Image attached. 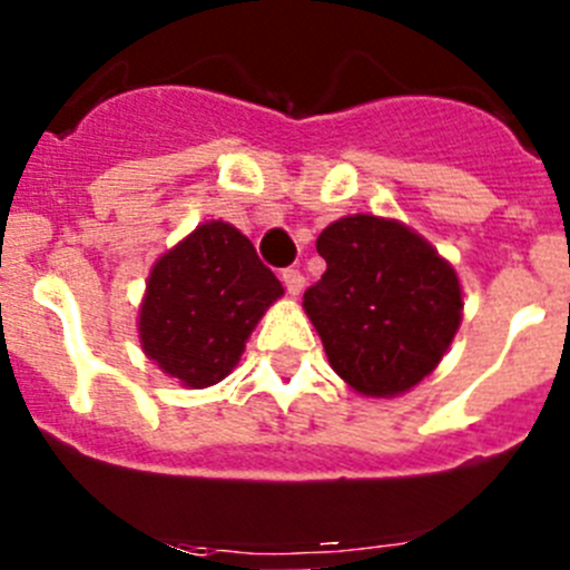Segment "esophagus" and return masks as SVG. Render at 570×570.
<instances>
[{
	"label": "esophagus",
	"mask_w": 570,
	"mask_h": 570,
	"mask_svg": "<svg viewBox=\"0 0 570 570\" xmlns=\"http://www.w3.org/2000/svg\"><path fill=\"white\" fill-rule=\"evenodd\" d=\"M282 285H285V291H288L291 296H299L302 288H305V276L296 268H285L282 271Z\"/></svg>",
	"instance_id": "34e87169"
}]
</instances>
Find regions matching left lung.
I'll return each instance as SVG.
<instances>
[{
	"label": "left lung",
	"instance_id": "1",
	"mask_svg": "<svg viewBox=\"0 0 570 570\" xmlns=\"http://www.w3.org/2000/svg\"><path fill=\"white\" fill-rule=\"evenodd\" d=\"M325 274L305 291L331 367L365 396L405 394L425 380L462 322V288L431 242L371 214L322 230Z\"/></svg>",
	"mask_w": 570,
	"mask_h": 570
}]
</instances>
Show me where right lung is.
Returning <instances> with one entry per match:
<instances>
[{"label": "right lung", "instance_id": "right-lung-1", "mask_svg": "<svg viewBox=\"0 0 570 570\" xmlns=\"http://www.w3.org/2000/svg\"><path fill=\"white\" fill-rule=\"evenodd\" d=\"M282 294L248 236L223 219L199 225L150 271L139 305L145 356L183 385H216Z\"/></svg>", "mask_w": 570, "mask_h": 570}]
</instances>
